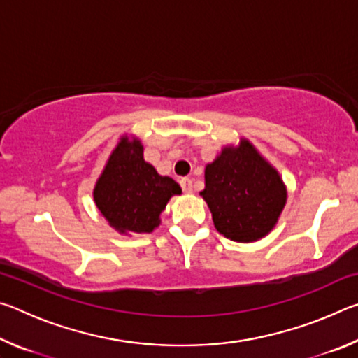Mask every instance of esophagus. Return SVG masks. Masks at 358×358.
<instances>
[{
  "label": "esophagus",
  "instance_id": "obj_1",
  "mask_svg": "<svg viewBox=\"0 0 358 358\" xmlns=\"http://www.w3.org/2000/svg\"><path fill=\"white\" fill-rule=\"evenodd\" d=\"M180 186H181V189H183V192H186V194H191L192 192V180L191 178H187V177L181 178L180 180Z\"/></svg>",
  "mask_w": 358,
  "mask_h": 358
}]
</instances>
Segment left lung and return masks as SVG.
<instances>
[{
	"label": "left lung",
	"instance_id": "left-lung-1",
	"mask_svg": "<svg viewBox=\"0 0 358 358\" xmlns=\"http://www.w3.org/2000/svg\"><path fill=\"white\" fill-rule=\"evenodd\" d=\"M215 227L234 241L265 237L286 203V187L280 175L264 161L252 145L224 148L205 169V189Z\"/></svg>",
	"mask_w": 358,
	"mask_h": 358
}]
</instances>
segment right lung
<instances>
[{
    "label": "right lung",
    "instance_id": "obj_1",
    "mask_svg": "<svg viewBox=\"0 0 358 358\" xmlns=\"http://www.w3.org/2000/svg\"><path fill=\"white\" fill-rule=\"evenodd\" d=\"M181 187L161 177L145 162L138 141H121L94 187V202L120 232L148 234L159 226V215Z\"/></svg>",
    "mask_w": 358,
    "mask_h": 358
}]
</instances>
